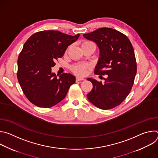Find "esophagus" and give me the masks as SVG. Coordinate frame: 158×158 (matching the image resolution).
<instances>
[{
  "mask_svg": "<svg viewBox=\"0 0 158 158\" xmlns=\"http://www.w3.org/2000/svg\"><path fill=\"white\" fill-rule=\"evenodd\" d=\"M84 80H85V79L83 78H81V77H77L76 79V81H84Z\"/></svg>",
  "mask_w": 158,
  "mask_h": 158,
  "instance_id": "obj_1",
  "label": "esophagus"
}]
</instances>
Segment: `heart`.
Masks as SVG:
<instances>
[{"label":"heart","instance_id":"1","mask_svg":"<svg viewBox=\"0 0 158 158\" xmlns=\"http://www.w3.org/2000/svg\"><path fill=\"white\" fill-rule=\"evenodd\" d=\"M93 44L91 42L88 40H83L81 42V48H83L84 47L87 46L89 44ZM91 67V65L89 64H76L74 65H73L71 67V71L76 75L79 76H84L86 74L87 69H89Z\"/></svg>","mask_w":158,"mask_h":158}]
</instances>
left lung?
I'll return each instance as SVG.
<instances>
[{
	"mask_svg": "<svg viewBox=\"0 0 158 158\" xmlns=\"http://www.w3.org/2000/svg\"><path fill=\"white\" fill-rule=\"evenodd\" d=\"M83 35L95 42L100 49L94 74L107 75L104 83L87 79L93 87L87 97L99 109L114 108L126 98L134 84L137 64L133 47L126 35L114 29L100 28Z\"/></svg>",
	"mask_w": 158,
	"mask_h": 158,
	"instance_id": "obj_1",
	"label": "left lung"
}]
</instances>
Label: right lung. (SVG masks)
<instances>
[{
	"instance_id": "right-lung-1",
	"label": "right lung",
	"mask_w": 158,
	"mask_h": 158,
	"mask_svg": "<svg viewBox=\"0 0 158 158\" xmlns=\"http://www.w3.org/2000/svg\"><path fill=\"white\" fill-rule=\"evenodd\" d=\"M79 37V34L72 36L58 31H42L26 42L18 57L17 77L24 95L33 104L49 108L65 98L76 77L63 73L57 78L51 67Z\"/></svg>"
}]
</instances>
